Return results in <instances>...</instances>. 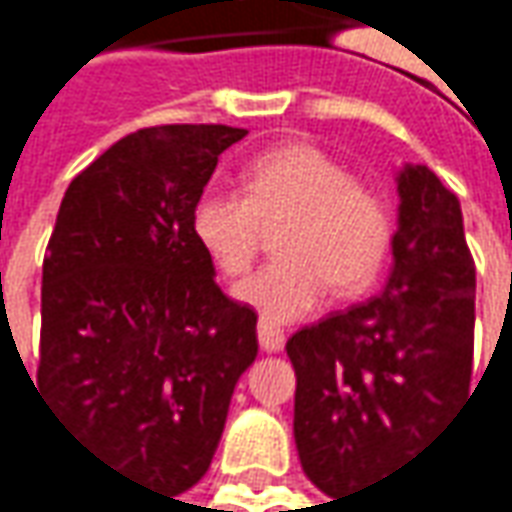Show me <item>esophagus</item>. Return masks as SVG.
Listing matches in <instances>:
<instances>
[{
    "label": "esophagus",
    "mask_w": 512,
    "mask_h": 512,
    "mask_svg": "<svg viewBox=\"0 0 512 512\" xmlns=\"http://www.w3.org/2000/svg\"><path fill=\"white\" fill-rule=\"evenodd\" d=\"M257 340H260V348H263V351L277 354V351H283V345H286V334L274 326V323H269V320H260V323H257Z\"/></svg>",
    "instance_id": "obj_1"
}]
</instances>
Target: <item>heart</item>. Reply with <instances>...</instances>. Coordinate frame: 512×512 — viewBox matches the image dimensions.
Wrapping results in <instances>:
<instances>
[{"mask_svg": "<svg viewBox=\"0 0 512 512\" xmlns=\"http://www.w3.org/2000/svg\"><path fill=\"white\" fill-rule=\"evenodd\" d=\"M246 192L212 186L195 201L192 238L226 277L243 274L263 223L289 221L280 255L235 286V297L269 323H294L320 309L328 286L357 297L374 286L391 249L394 223L374 189L311 144H286L246 167Z\"/></svg>", "mask_w": 512, "mask_h": 512, "instance_id": "obj_1", "label": "heart"}]
</instances>
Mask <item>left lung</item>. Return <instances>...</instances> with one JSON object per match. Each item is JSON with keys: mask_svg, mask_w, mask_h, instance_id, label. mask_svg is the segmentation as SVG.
Listing matches in <instances>:
<instances>
[{"mask_svg": "<svg viewBox=\"0 0 512 512\" xmlns=\"http://www.w3.org/2000/svg\"><path fill=\"white\" fill-rule=\"evenodd\" d=\"M397 192L385 289L286 343L300 465L331 499L405 465L470 394L476 266L462 206L425 164L399 169Z\"/></svg>", "mask_w": 512, "mask_h": 512, "instance_id": "obj_1", "label": "left lung"}]
</instances>
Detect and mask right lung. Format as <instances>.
I'll use <instances>...</instances> for the list:
<instances>
[{
    "instance_id": "obj_1",
    "label": "right lung",
    "mask_w": 512,
    "mask_h": 512,
    "mask_svg": "<svg viewBox=\"0 0 512 512\" xmlns=\"http://www.w3.org/2000/svg\"><path fill=\"white\" fill-rule=\"evenodd\" d=\"M243 135H124L70 181L42 266L36 388L87 453L169 496L209 470L257 357V314L218 289L192 238L195 201Z\"/></svg>"
}]
</instances>
